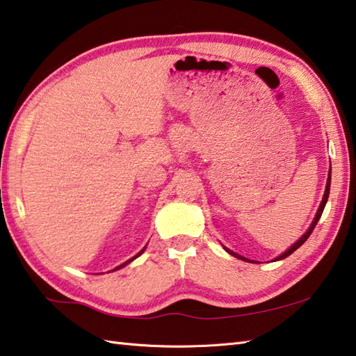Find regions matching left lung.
I'll return each mask as SVG.
<instances>
[{"label": "left lung", "instance_id": "8db88e82", "mask_svg": "<svg viewBox=\"0 0 356 356\" xmlns=\"http://www.w3.org/2000/svg\"><path fill=\"white\" fill-rule=\"evenodd\" d=\"M330 177H332V171L329 170V177H327V185H325V191H324V197H323V202H321V205H319V208H318V211H316V216H315V219H313V222H312V225L309 227V229L307 232H305L301 238H299L293 245H291L287 252H284L281 256H277L275 261H281V259H284V257H287V256H290L291 253L295 252V250H298L299 247L302 245V243L309 239V236L312 234V232L313 229H315V227H316V224H318V220H319V218H321V214H323V211H324V207H325V204H327V199H329V193H330ZM227 252L229 253V254H233V256H236V257H239V259H242V261H247V262H252L250 259H247V257H243V256H241V254H238V253H234V252H232V250H228V248H225Z\"/></svg>", "mask_w": 356, "mask_h": 356}]
</instances>
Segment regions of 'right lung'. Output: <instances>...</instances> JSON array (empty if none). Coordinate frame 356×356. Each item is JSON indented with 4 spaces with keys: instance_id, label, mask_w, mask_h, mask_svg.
<instances>
[{
    "instance_id": "add662e5",
    "label": "right lung",
    "mask_w": 356,
    "mask_h": 356,
    "mask_svg": "<svg viewBox=\"0 0 356 356\" xmlns=\"http://www.w3.org/2000/svg\"><path fill=\"white\" fill-rule=\"evenodd\" d=\"M145 248H146V247H143V250H140V252H138V253H137V254H136L134 257H131V259H129V261H127V262H124V264H122V266H118V267H117L115 270H118V268H122V267H124V266H127V264H129L131 261H134V259H136V257H138V256H140V254H142V253L145 252Z\"/></svg>"
}]
</instances>
